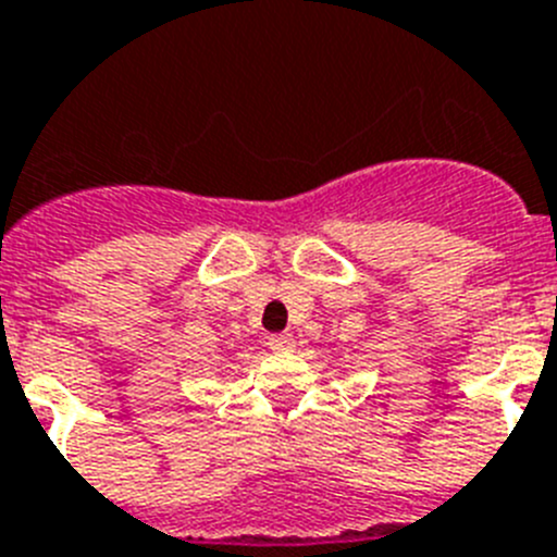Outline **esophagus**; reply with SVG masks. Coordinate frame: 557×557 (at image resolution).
<instances>
[{
    "mask_svg": "<svg viewBox=\"0 0 557 557\" xmlns=\"http://www.w3.org/2000/svg\"><path fill=\"white\" fill-rule=\"evenodd\" d=\"M268 346H270V351H275V354H289L295 348V337L293 334H270Z\"/></svg>",
    "mask_w": 557,
    "mask_h": 557,
    "instance_id": "esophagus-1",
    "label": "esophagus"
}]
</instances>
